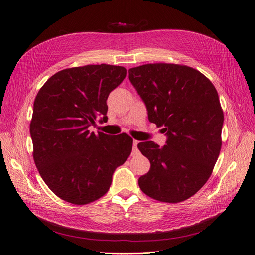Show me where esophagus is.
I'll list each match as a JSON object with an SVG mask.
<instances>
[{
  "instance_id": "1",
  "label": "esophagus",
  "mask_w": 255,
  "mask_h": 255,
  "mask_svg": "<svg viewBox=\"0 0 255 255\" xmlns=\"http://www.w3.org/2000/svg\"><path fill=\"white\" fill-rule=\"evenodd\" d=\"M138 140H133V150L136 151L137 150V145H138Z\"/></svg>"
}]
</instances>
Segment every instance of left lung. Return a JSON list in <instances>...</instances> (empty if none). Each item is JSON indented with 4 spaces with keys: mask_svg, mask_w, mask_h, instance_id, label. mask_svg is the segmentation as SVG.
I'll return each mask as SVG.
<instances>
[{
    "mask_svg": "<svg viewBox=\"0 0 255 255\" xmlns=\"http://www.w3.org/2000/svg\"><path fill=\"white\" fill-rule=\"evenodd\" d=\"M128 73L149 121L167 135L163 147L151 140L137 145L151 163L138 185L155 200L184 201L208 180L222 146L224 115L217 90L203 74L185 65L150 63Z\"/></svg>",
    "mask_w": 255,
    "mask_h": 255,
    "instance_id": "8db88e82",
    "label": "left lung"
}]
</instances>
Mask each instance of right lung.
<instances>
[{
  "instance_id": "add662e5",
  "label": "right lung",
  "mask_w": 255,
  "mask_h": 255,
  "mask_svg": "<svg viewBox=\"0 0 255 255\" xmlns=\"http://www.w3.org/2000/svg\"><path fill=\"white\" fill-rule=\"evenodd\" d=\"M126 69L90 64L53 75L39 90L30 124L33 158L43 181L62 200L91 203L109 190L116 169L132 150L126 133L90 132L107 120L106 100Z\"/></svg>"
}]
</instances>
